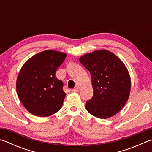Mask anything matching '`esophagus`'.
Masks as SVG:
<instances>
[{
	"mask_svg": "<svg viewBox=\"0 0 152 152\" xmlns=\"http://www.w3.org/2000/svg\"><path fill=\"white\" fill-rule=\"evenodd\" d=\"M72 91H74V92H78L79 91V88L78 86H76L75 88H74Z\"/></svg>",
	"mask_w": 152,
	"mask_h": 152,
	"instance_id": "obj_1",
	"label": "esophagus"
}]
</instances>
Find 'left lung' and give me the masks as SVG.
Masks as SVG:
<instances>
[{"label": "left lung", "mask_w": 152, "mask_h": 152, "mask_svg": "<svg viewBox=\"0 0 152 152\" xmlns=\"http://www.w3.org/2000/svg\"><path fill=\"white\" fill-rule=\"evenodd\" d=\"M79 61L91 74L93 96L86 101L89 113L108 119L124 107L131 91V78L124 63L111 51L100 50L81 56Z\"/></svg>", "instance_id": "left-lung-1"}]
</instances>
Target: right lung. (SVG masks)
<instances>
[{
    "instance_id": "obj_1",
    "label": "right lung",
    "mask_w": 152,
    "mask_h": 152,
    "mask_svg": "<svg viewBox=\"0 0 152 152\" xmlns=\"http://www.w3.org/2000/svg\"><path fill=\"white\" fill-rule=\"evenodd\" d=\"M66 58L65 53L45 50L30 58L18 74L16 89L21 103L37 117H48L61 109L66 94L56 72Z\"/></svg>"
}]
</instances>
